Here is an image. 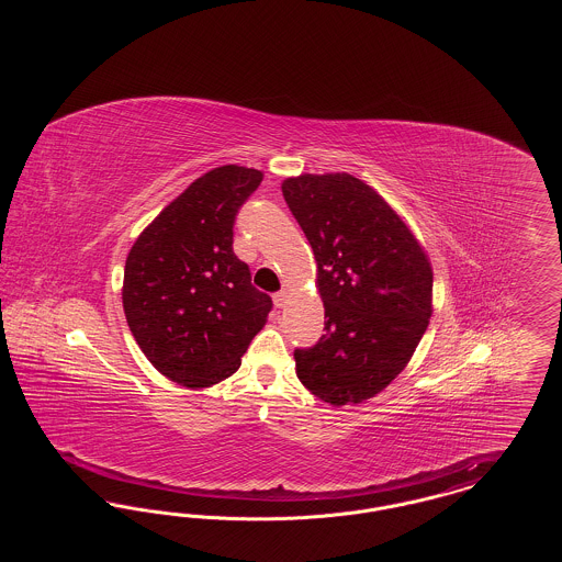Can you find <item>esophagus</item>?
<instances>
[{"instance_id":"1","label":"esophagus","mask_w":562,"mask_h":562,"mask_svg":"<svg viewBox=\"0 0 562 562\" xmlns=\"http://www.w3.org/2000/svg\"><path fill=\"white\" fill-rule=\"evenodd\" d=\"M286 296H289L286 291H280V293L273 294V303H276V307H284V303H286Z\"/></svg>"}]
</instances>
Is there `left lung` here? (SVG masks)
<instances>
[{
  "label": "left lung",
  "instance_id": "obj_1",
  "mask_svg": "<svg viewBox=\"0 0 562 562\" xmlns=\"http://www.w3.org/2000/svg\"><path fill=\"white\" fill-rule=\"evenodd\" d=\"M282 193L316 257L326 330L316 346L294 349L296 376L328 404L369 401L428 328V255L392 206L348 172L293 177Z\"/></svg>",
  "mask_w": 562,
  "mask_h": 562
}]
</instances>
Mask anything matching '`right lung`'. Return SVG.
Here are the masks:
<instances>
[{
	"label": "right lung",
	"instance_id": "1",
	"mask_svg": "<svg viewBox=\"0 0 562 562\" xmlns=\"http://www.w3.org/2000/svg\"><path fill=\"white\" fill-rule=\"evenodd\" d=\"M263 172L221 166L195 179L136 238L122 303L138 348L170 381L209 387L240 369L271 296L234 252V223Z\"/></svg>",
	"mask_w": 562,
	"mask_h": 562
}]
</instances>
